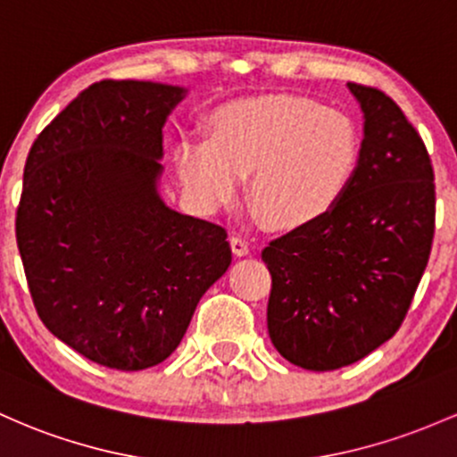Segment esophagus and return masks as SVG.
Masks as SVG:
<instances>
[{
	"mask_svg": "<svg viewBox=\"0 0 457 457\" xmlns=\"http://www.w3.org/2000/svg\"><path fill=\"white\" fill-rule=\"evenodd\" d=\"M229 245H232V253L237 255V258H243V255H249V252H252V249H249L247 240L240 238V237L229 238Z\"/></svg>",
	"mask_w": 457,
	"mask_h": 457,
	"instance_id": "obj_1",
	"label": "esophagus"
}]
</instances>
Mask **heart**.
<instances>
[{"mask_svg":"<svg viewBox=\"0 0 457 457\" xmlns=\"http://www.w3.org/2000/svg\"><path fill=\"white\" fill-rule=\"evenodd\" d=\"M208 138L184 137L173 164L202 212L249 199L279 232L317 225L343 202L358 171L360 140L345 114L295 95L237 99L212 110Z\"/></svg>","mask_w":457,"mask_h":457,"instance_id":"1","label":"heart"}]
</instances>
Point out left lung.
<instances>
[{"label": "left lung", "instance_id": "1", "mask_svg": "<svg viewBox=\"0 0 457 457\" xmlns=\"http://www.w3.org/2000/svg\"><path fill=\"white\" fill-rule=\"evenodd\" d=\"M364 137L343 202L262 252L273 278L267 325L288 362L334 370L393 338L434 238V169L405 114L382 90L347 84Z\"/></svg>", "mask_w": 457, "mask_h": 457}]
</instances>
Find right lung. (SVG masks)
<instances>
[{
    "instance_id": "1",
    "label": "right lung",
    "mask_w": 457,
    "mask_h": 457,
    "mask_svg": "<svg viewBox=\"0 0 457 457\" xmlns=\"http://www.w3.org/2000/svg\"><path fill=\"white\" fill-rule=\"evenodd\" d=\"M188 88L104 79L29 149L17 245L45 328L119 370L178 349L199 299L232 264L228 232L160 195L162 128Z\"/></svg>"
}]
</instances>
